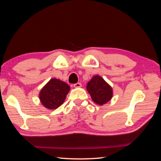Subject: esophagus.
Masks as SVG:
<instances>
[{"mask_svg": "<svg viewBox=\"0 0 161 161\" xmlns=\"http://www.w3.org/2000/svg\"><path fill=\"white\" fill-rule=\"evenodd\" d=\"M81 86H82V85H81V83H80V82H77V83L74 84L75 88H80V87H81Z\"/></svg>", "mask_w": 161, "mask_h": 161, "instance_id": "1", "label": "esophagus"}]
</instances>
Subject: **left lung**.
Wrapping results in <instances>:
<instances>
[{"mask_svg":"<svg viewBox=\"0 0 161 161\" xmlns=\"http://www.w3.org/2000/svg\"><path fill=\"white\" fill-rule=\"evenodd\" d=\"M87 91L95 103L103 105L113 97V89L105 80L99 75H95L87 83Z\"/></svg>","mask_w":161,"mask_h":161,"instance_id":"8db88e82","label":"left lung"}]
</instances>
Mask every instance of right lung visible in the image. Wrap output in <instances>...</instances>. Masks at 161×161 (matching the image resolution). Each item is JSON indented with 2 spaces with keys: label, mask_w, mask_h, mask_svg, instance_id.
Segmentation results:
<instances>
[{
  "label": "right lung",
  "mask_w": 161,
  "mask_h": 161,
  "mask_svg": "<svg viewBox=\"0 0 161 161\" xmlns=\"http://www.w3.org/2000/svg\"><path fill=\"white\" fill-rule=\"evenodd\" d=\"M70 86L59 79H52L42 89L40 99L42 104L48 109H55L66 99Z\"/></svg>",
  "instance_id": "obj_1"
}]
</instances>
